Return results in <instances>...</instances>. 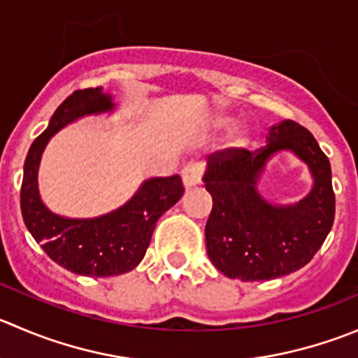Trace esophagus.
<instances>
[{
    "label": "esophagus",
    "instance_id": "obj_1",
    "mask_svg": "<svg viewBox=\"0 0 358 358\" xmlns=\"http://www.w3.org/2000/svg\"><path fill=\"white\" fill-rule=\"evenodd\" d=\"M203 175H204L203 162H190V164H187L182 171L183 185H185L187 189L197 185V183L201 182V178H203Z\"/></svg>",
    "mask_w": 358,
    "mask_h": 358
}]
</instances>
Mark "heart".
I'll return each instance as SVG.
<instances>
[{
    "label": "heart",
    "mask_w": 358,
    "mask_h": 358,
    "mask_svg": "<svg viewBox=\"0 0 358 358\" xmlns=\"http://www.w3.org/2000/svg\"><path fill=\"white\" fill-rule=\"evenodd\" d=\"M222 122H225V120H222ZM234 143H236V145H245V143H246V138L243 136L241 133H238V134H236V136H234Z\"/></svg>",
    "instance_id": "heart-1"
}]
</instances>
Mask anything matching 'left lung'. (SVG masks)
Masks as SVG:
<instances>
[{"instance_id":"1","label":"left lung","mask_w":358,"mask_h":358,"mask_svg":"<svg viewBox=\"0 0 358 358\" xmlns=\"http://www.w3.org/2000/svg\"><path fill=\"white\" fill-rule=\"evenodd\" d=\"M264 147L225 148L208 157L204 187L213 208L206 252L218 271L241 282L280 278L306 266L332 227L336 197L331 162L313 134L294 120L267 131ZM280 150L296 152L312 169L314 190L294 207H273L256 192L258 173Z\"/></svg>"}]
</instances>
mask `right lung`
<instances>
[{
  "instance_id": "obj_1",
  "label": "right lung",
  "mask_w": 358,
  "mask_h": 358,
  "mask_svg": "<svg viewBox=\"0 0 358 358\" xmlns=\"http://www.w3.org/2000/svg\"><path fill=\"white\" fill-rule=\"evenodd\" d=\"M112 98L101 89H82L61 103L47 129L33 141L24 162L20 210L26 227L43 252L68 271L83 276H117L131 271L147 253L157 220L183 196L182 178H152L119 210L92 218L73 220L48 211L38 196L36 173L47 141L78 117L112 110Z\"/></svg>"
}]
</instances>
